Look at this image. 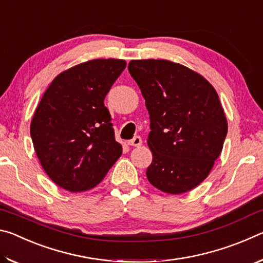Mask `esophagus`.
Masks as SVG:
<instances>
[{
  "label": "esophagus",
  "mask_w": 263,
  "mask_h": 263,
  "mask_svg": "<svg viewBox=\"0 0 263 263\" xmlns=\"http://www.w3.org/2000/svg\"><path fill=\"white\" fill-rule=\"evenodd\" d=\"M141 144H142V139L139 136H136L135 138H133V139L127 141V145L136 146V147H139V146H141Z\"/></svg>",
  "instance_id": "obj_1"
}]
</instances>
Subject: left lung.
<instances>
[{
    "instance_id": "left-lung-1",
    "label": "left lung",
    "mask_w": 263,
    "mask_h": 263,
    "mask_svg": "<svg viewBox=\"0 0 263 263\" xmlns=\"http://www.w3.org/2000/svg\"><path fill=\"white\" fill-rule=\"evenodd\" d=\"M128 72L149 114V183L172 195L193 190L210 174L228 133L216 89L201 74L169 60H131Z\"/></svg>"
}]
</instances>
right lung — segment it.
Returning <instances> with one entry per match:
<instances>
[{
  "label": "right lung",
  "mask_w": 263,
  "mask_h": 263,
  "mask_svg": "<svg viewBox=\"0 0 263 263\" xmlns=\"http://www.w3.org/2000/svg\"><path fill=\"white\" fill-rule=\"evenodd\" d=\"M126 67L94 59L61 72L44 92L30 124L35 154L48 177L70 193L102 182L122 155L104 99Z\"/></svg>",
  "instance_id": "right-lung-1"
}]
</instances>
